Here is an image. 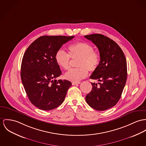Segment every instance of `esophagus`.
<instances>
[{
  "instance_id": "1",
  "label": "esophagus",
  "mask_w": 146,
  "mask_h": 146,
  "mask_svg": "<svg viewBox=\"0 0 146 146\" xmlns=\"http://www.w3.org/2000/svg\"><path fill=\"white\" fill-rule=\"evenodd\" d=\"M80 82H72V85H73V86H74V85H77V84H80Z\"/></svg>"
}]
</instances>
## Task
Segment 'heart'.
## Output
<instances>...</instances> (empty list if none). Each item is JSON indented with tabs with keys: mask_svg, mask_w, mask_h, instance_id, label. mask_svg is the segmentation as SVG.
<instances>
[{
	"mask_svg": "<svg viewBox=\"0 0 146 146\" xmlns=\"http://www.w3.org/2000/svg\"><path fill=\"white\" fill-rule=\"evenodd\" d=\"M68 54L62 49L56 51L55 60L57 64L64 70L70 67V58L78 59L77 67L78 68L70 70L65 74V78L74 82H78L86 78L90 72L95 71L101 62L99 52L94 50L93 46L88 43L78 42L69 45Z\"/></svg>",
	"mask_w": 146,
	"mask_h": 146,
	"instance_id": "1",
	"label": "heart"
}]
</instances>
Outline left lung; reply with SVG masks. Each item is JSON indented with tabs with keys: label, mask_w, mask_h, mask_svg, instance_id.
<instances>
[{
	"label": "left lung",
	"mask_w": 146,
	"mask_h": 146,
	"mask_svg": "<svg viewBox=\"0 0 146 146\" xmlns=\"http://www.w3.org/2000/svg\"><path fill=\"white\" fill-rule=\"evenodd\" d=\"M98 48L101 62L90 78L101 83H91L92 90L86 97L87 103L93 109L105 111L119 101L127 77V62L119 46L110 38L100 34L85 35Z\"/></svg>",
	"instance_id": "left-lung-1"
}]
</instances>
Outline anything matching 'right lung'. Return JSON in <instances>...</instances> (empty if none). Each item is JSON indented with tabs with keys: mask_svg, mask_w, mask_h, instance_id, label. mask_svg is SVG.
I'll list each match as a JSON object with an SVG mask.
<instances>
[{
	"mask_svg": "<svg viewBox=\"0 0 146 146\" xmlns=\"http://www.w3.org/2000/svg\"><path fill=\"white\" fill-rule=\"evenodd\" d=\"M74 36H42L28 46L23 57L21 79L31 102L43 111L53 110L64 100L72 86L56 80L62 72L55 60L57 50Z\"/></svg>",
	"mask_w": 146,
	"mask_h": 146,
	"instance_id": "add662e5",
	"label": "right lung"
}]
</instances>
